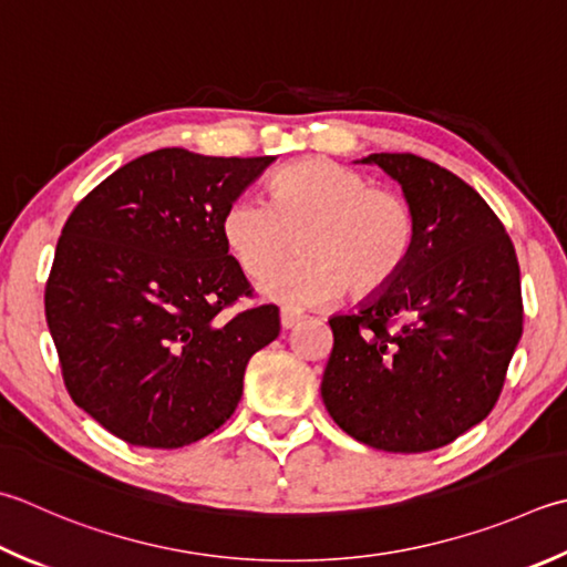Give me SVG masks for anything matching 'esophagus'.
<instances>
[{
  "instance_id": "1",
  "label": "esophagus",
  "mask_w": 567,
  "mask_h": 567,
  "mask_svg": "<svg viewBox=\"0 0 567 567\" xmlns=\"http://www.w3.org/2000/svg\"><path fill=\"white\" fill-rule=\"evenodd\" d=\"M302 319H305L302 309H297V307H282V309H280L282 329H292V327H297Z\"/></svg>"
}]
</instances>
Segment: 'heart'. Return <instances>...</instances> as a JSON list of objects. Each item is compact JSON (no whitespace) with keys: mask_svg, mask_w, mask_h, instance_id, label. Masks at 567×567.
<instances>
[{"mask_svg":"<svg viewBox=\"0 0 567 567\" xmlns=\"http://www.w3.org/2000/svg\"><path fill=\"white\" fill-rule=\"evenodd\" d=\"M224 238L250 277L267 275L297 239L303 252L269 271L260 290L275 302L312 305L341 290H385L415 250L417 218L403 194L339 162L309 157L272 176L268 202L236 198L224 214Z\"/></svg>","mask_w":567,"mask_h":567,"instance_id":"1","label":"heart"}]
</instances>
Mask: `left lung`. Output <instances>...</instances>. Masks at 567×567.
Returning <instances> with one entry per match:
<instances>
[{"mask_svg": "<svg viewBox=\"0 0 567 567\" xmlns=\"http://www.w3.org/2000/svg\"><path fill=\"white\" fill-rule=\"evenodd\" d=\"M417 218L415 250L385 290L329 319L321 401L383 452L450 445L492 413L524 331L520 270L506 228L460 176L415 154H369Z\"/></svg>", "mask_w": 567, "mask_h": 567, "instance_id": "8db88e82", "label": "left lung"}]
</instances>
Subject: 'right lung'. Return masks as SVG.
Segmentation results:
<instances>
[{
	"label": "right lung",
	"instance_id": "add662e5",
	"mask_svg": "<svg viewBox=\"0 0 567 567\" xmlns=\"http://www.w3.org/2000/svg\"><path fill=\"white\" fill-rule=\"evenodd\" d=\"M272 162L157 150L65 220L43 295L63 383L130 445L174 450L218 430L250 357L280 334L275 305L226 315L252 287L224 214Z\"/></svg>",
	"mask_w": 567,
	"mask_h": 567
}]
</instances>
